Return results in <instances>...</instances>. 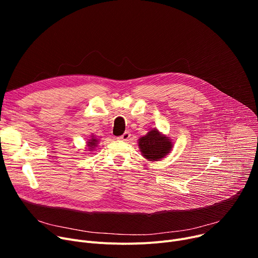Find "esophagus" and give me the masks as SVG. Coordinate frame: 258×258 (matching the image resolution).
Here are the masks:
<instances>
[{"label":"esophagus","instance_id":"obj_1","mask_svg":"<svg viewBox=\"0 0 258 258\" xmlns=\"http://www.w3.org/2000/svg\"><path fill=\"white\" fill-rule=\"evenodd\" d=\"M131 138V133L130 132H125L123 135H121L120 137H118V139L122 140V141H128Z\"/></svg>","mask_w":258,"mask_h":258}]
</instances>
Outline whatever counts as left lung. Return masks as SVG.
Segmentation results:
<instances>
[{
  "instance_id": "obj_1",
  "label": "left lung",
  "mask_w": 258,
  "mask_h": 258,
  "mask_svg": "<svg viewBox=\"0 0 258 258\" xmlns=\"http://www.w3.org/2000/svg\"><path fill=\"white\" fill-rule=\"evenodd\" d=\"M172 144L168 137L161 135L157 128L148 132L139 139V148L143 157L150 161H158L170 153Z\"/></svg>"
}]
</instances>
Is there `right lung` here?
I'll list each match as a JSON object with an SVG mask.
<instances>
[{"mask_svg": "<svg viewBox=\"0 0 258 258\" xmlns=\"http://www.w3.org/2000/svg\"><path fill=\"white\" fill-rule=\"evenodd\" d=\"M96 144H97V140H96V138H92V139H90L89 141H88V146L90 147L89 150H93V148L96 146Z\"/></svg>", "mask_w": 258, "mask_h": 258, "instance_id": "obj_1", "label": "right lung"}]
</instances>
